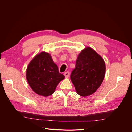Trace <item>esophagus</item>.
Listing matches in <instances>:
<instances>
[{
    "instance_id": "obj_1",
    "label": "esophagus",
    "mask_w": 132,
    "mask_h": 132,
    "mask_svg": "<svg viewBox=\"0 0 132 132\" xmlns=\"http://www.w3.org/2000/svg\"><path fill=\"white\" fill-rule=\"evenodd\" d=\"M69 74L68 72V71H67V72L64 73V76H65V77L67 78L69 77Z\"/></svg>"
}]
</instances>
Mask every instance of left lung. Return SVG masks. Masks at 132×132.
I'll use <instances>...</instances> for the list:
<instances>
[{"label":"left lung","instance_id":"1","mask_svg":"<svg viewBox=\"0 0 132 132\" xmlns=\"http://www.w3.org/2000/svg\"><path fill=\"white\" fill-rule=\"evenodd\" d=\"M105 73L104 60L95 50L87 47L79 54L70 79L77 94L86 97L99 88Z\"/></svg>","mask_w":132,"mask_h":132}]
</instances>
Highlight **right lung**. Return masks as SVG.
I'll use <instances>...</instances> for the list:
<instances>
[{
  "label": "right lung",
  "mask_w": 132,
  "mask_h": 132,
  "mask_svg": "<svg viewBox=\"0 0 132 132\" xmlns=\"http://www.w3.org/2000/svg\"><path fill=\"white\" fill-rule=\"evenodd\" d=\"M26 78L35 93L47 97L54 93L59 82L65 77L59 73L51 54L43 51L36 55L29 64Z\"/></svg>",
  "instance_id": "obj_1"
}]
</instances>
